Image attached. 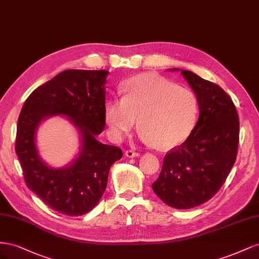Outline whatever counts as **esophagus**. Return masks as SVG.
<instances>
[{
  "mask_svg": "<svg viewBox=\"0 0 259 259\" xmlns=\"http://www.w3.org/2000/svg\"><path fill=\"white\" fill-rule=\"evenodd\" d=\"M125 155H126L127 158H135V156L139 155V152H136L134 150H126L125 151Z\"/></svg>",
  "mask_w": 259,
  "mask_h": 259,
  "instance_id": "34e87169",
  "label": "esophagus"
}]
</instances>
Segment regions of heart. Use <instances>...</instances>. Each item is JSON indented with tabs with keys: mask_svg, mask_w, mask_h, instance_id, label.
<instances>
[{
	"mask_svg": "<svg viewBox=\"0 0 259 259\" xmlns=\"http://www.w3.org/2000/svg\"><path fill=\"white\" fill-rule=\"evenodd\" d=\"M122 99L106 108L109 133L120 139L134 128L137 120L140 136L159 148H173L188 138L198 117L194 93L154 74L133 76L123 85Z\"/></svg>",
	"mask_w": 259,
	"mask_h": 259,
	"instance_id": "1",
	"label": "heart"
}]
</instances>
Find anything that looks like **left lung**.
Masks as SVG:
<instances>
[{
  "label": "left lung",
  "mask_w": 259,
  "mask_h": 259,
  "mask_svg": "<svg viewBox=\"0 0 259 259\" xmlns=\"http://www.w3.org/2000/svg\"><path fill=\"white\" fill-rule=\"evenodd\" d=\"M182 74L197 95L199 120L185 143L164 156L152 189L168 206L188 209L213 198L224 185L237 159L240 123L221 86L188 70Z\"/></svg>",
  "instance_id": "obj_1"
}]
</instances>
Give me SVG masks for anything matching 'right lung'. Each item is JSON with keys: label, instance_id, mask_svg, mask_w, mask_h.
<instances>
[{"label": "right lung", "instance_id": "obj_1", "mask_svg": "<svg viewBox=\"0 0 259 259\" xmlns=\"http://www.w3.org/2000/svg\"><path fill=\"white\" fill-rule=\"evenodd\" d=\"M107 70H66L34 90L18 117L16 153L27 187L46 205L68 216H81L97 205L109 170L122 158L119 147L96 138L106 125ZM53 115L69 117L79 130L81 148L68 167L54 169L38 155L35 133Z\"/></svg>", "mask_w": 259, "mask_h": 259}]
</instances>
